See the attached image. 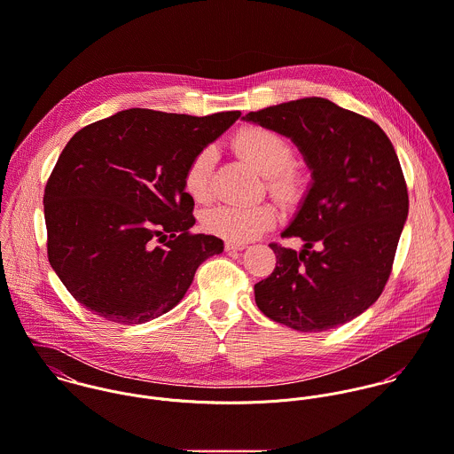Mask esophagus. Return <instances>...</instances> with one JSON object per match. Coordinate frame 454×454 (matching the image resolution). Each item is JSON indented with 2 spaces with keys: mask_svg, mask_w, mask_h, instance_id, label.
Listing matches in <instances>:
<instances>
[{
  "mask_svg": "<svg viewBox=\"0 0 454 454\" xmlns=\"http://www.w3.org/2000/svg\"><path fill=\"white\" fill-rule=\"evenodd\" d=\"M247 246L242 244V242H226L224 244V249L226 251H244Z\"/></svg>",
  "mask_w": 454,
  "mask_h": 454,
  "instance_id": "34e87169",
  "label": "esophagus"
}]
</instances>
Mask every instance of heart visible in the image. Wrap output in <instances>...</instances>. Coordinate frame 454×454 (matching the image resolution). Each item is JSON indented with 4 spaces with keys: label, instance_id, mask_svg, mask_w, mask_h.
<instances>
[{
    "label": "heart",
    "instance_id": "obj_1",
    "mask_svg": "<svg viewBox=\"0 0 454 454\" xmlns=\"http://www.w3.org/2000/svg\"><path fill=\"white\" fill-rule=\"evenodd\" d=\"M235 149L244 156L263 177L269 187L280 200H291L300 191V177L293 170L294 153L289 142L267 128H249L237 135ZM215 163V149H201L189 163L184 185L196 200L205 201L210 196V177ZM275 212L270 205H217L203 217V226L208 233L228 242H249L265 230L272 228Z\"/></svg>",
    "mask_w": 454,
    "mask_h": 454
}]
</instances>
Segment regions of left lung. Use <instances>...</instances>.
I'll return each instance as SVG.
<instances>
[{
	"label": "left lung",
	"mask_w": 454,
	"mask_h": 454,
	"mask_svg": "<svg viewBox=\"0 0 454 454\" xmlns=\"http://www.w3.org/2000/svg\"><path fill=\"white\" fill-rule=\"evenodd\" d=\"M244 121L291 138L312 182L277 265L254 284L260 310L298 332H326L363 314L382 293L409 214L407 185L386 133L325 98L249 112Z\"/></svg>",
	"instance_id": "left-lung-1"
}]
</instances>
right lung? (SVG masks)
Segmentation results:
<instances>
[{
  "instance_id": "right-lung-1",
  "label": "right lung",
  "mask_w": 454,
  "mask_h": 454,
  "mask_svg": "<svg viewBox=\"0 0 454 454\" xmlns=\"http://www.w3.org/2000/svg\"><path fill=\"white\" fill-rule=\"evenodd\" d=\"M239 117L129 108L72 137L43 212L51 267L81 305L110 323H147L172 310L198 267L223 253L221 239L189 233L194 200L184 176Z\"/></svg>"
}]
</instances>
